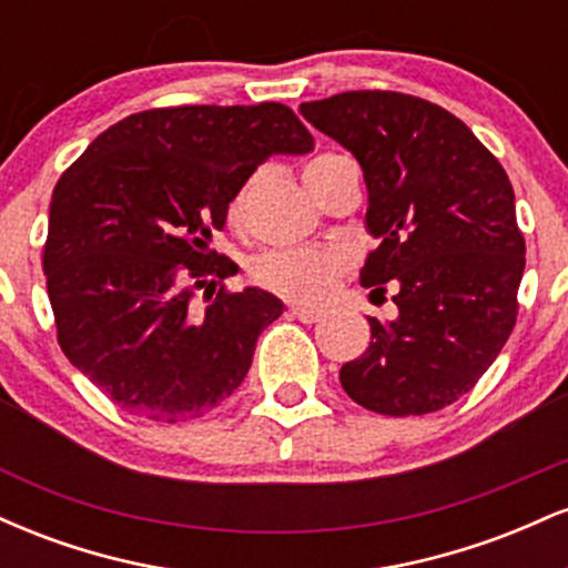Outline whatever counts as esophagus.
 <instances>
[{
    "label": "esophagus",
    "mask_w": 568,
    "mask_h": 568,
    "mask_svg": "<svg viewBox=\"0 0 568 568\" xmlns=\"http://www.w3.org/2000/svg\"><path fill=\"white\" fill-rule=\"evenodd\" d=\"M288 315L296 317V321H302V323H317L323 317V312L310 310V306H302V304H291Z\"/></svg>",
    "instance_id": "esophagus-1"
}]
</instances>
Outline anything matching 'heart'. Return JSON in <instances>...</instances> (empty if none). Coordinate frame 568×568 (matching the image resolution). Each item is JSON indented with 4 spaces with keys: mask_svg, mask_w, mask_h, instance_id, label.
I'll return each mask as SVG.
<instances>
[{
    "mask_svg": "<svg viewBox=\"0 0 568 568\" xmlns=\"http://www.w3.org/2000/svg\"><path fill=\"white\" fill-rule=\"evenodd\" d=\"M342 154H317L315 160L306 162L304 175L321 171L323 165L334 162ZM253 197V184H247L232 202V219L243 221ZM352 253L347 247H283V251H270L256 258L253 264V280L266 291L277 296L291 298L302 304H323L331 293L336 291L338 280L349 272Z\"/></svg>",
    "mask_w": 568,
    "mask_h": 568,
    "instance_id": "b5f03b06",
    "label": "heart"
}]
</instances>
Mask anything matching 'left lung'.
I'll return each instance as SVG.
<instances>
[{"mask_svg":"<svg viewBox=\"0 0 568 568\" xmlns=\"http://www.w3.org/2000/svg\"><path fill=\"white\" fill-rule=\"evenodd\" d=\"M361 162L368 253L361 283L395 288L397 321L368 317L371 344L338 371L344 393L384 416H419L470 393L518 317L526 243L499 160L438 103L349 90L298 106Z\"/></svg>","mask_w":568,"mask_h":568,"instance_id":"left-lung-1","label":"left lung"}]
</instances>
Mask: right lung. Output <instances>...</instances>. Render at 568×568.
Listing matches in <instances>:
<instances>
[{"instance_id": "right-lung-1", "label": "right lung", "mask_w": 568, "mask_h": 568, "mask_svg": "<svg viewBox=\"0 0 568 568\" xmlns=\"http://www.w3.org/2000/svg\"><path fill=\"white\" fill-rule=\"evenodd\" d=\"M312 146L275 101L149 109L103 130L58 179L42 253L58 344L114 406L179 425L243 384L283 302L216 291L234 264L211 237L262 162Z\"/></svg>"}]
</instances>
